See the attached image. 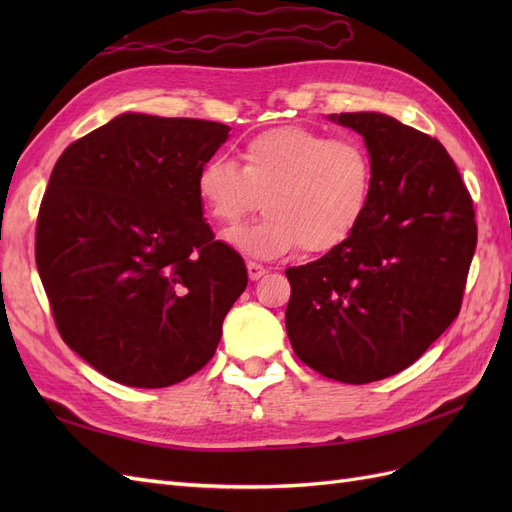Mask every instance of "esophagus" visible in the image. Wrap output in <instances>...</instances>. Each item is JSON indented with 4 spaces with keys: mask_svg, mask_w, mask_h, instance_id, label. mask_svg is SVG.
<instances>
[{
    "mask_svg": "<svg viewBox=\"0 0 512 512\" xmlns=\"http://www.w3.org/2000/svg\"><path fill=\"white\" fill-rule=\"evenodd\" d=\"M267 273V269L265 267H262V265H258V262H247V275H250V280H260V277L262 275H265Z\"/></svg>",
    "mask_w": 512,
    "mask_h": 512,
    "instance_id": "34e87169",
    "label": "esophagus"
}]
</instances>
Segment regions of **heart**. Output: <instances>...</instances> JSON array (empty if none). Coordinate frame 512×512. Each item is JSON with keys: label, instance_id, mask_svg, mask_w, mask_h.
<instances>
[{"label": "heart", "instance_id": "obj_1", "mask_svg": "<svg viewBox=\"0 0 512 512\" xmlns=\"http://www.w3.org/2000/svg\"><path fill=\"white\" fill-rule=\"evenodd\" d=\"M241 162V168L226 158L203 162L196 196L222 226L239 224L262 198L265 218L224 235L245 256L273 260L301 247L331 252L365 218L374 168L359 141L288 123L252 136Z\"/></svg>", "mask_w": 512, "mask_h": 512}]
</instances>
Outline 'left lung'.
<instances>
[{
	"label": "left lung",
	"mask_w": 512,
	"mask_h": 512,
	"mask_svg": "<svg viewBox=\"0 0 512 512\" xmlns=\"http://www.w3.org/2000/svg\"><path fill=\"white\" fill-rule=\"evenodd\" d=\"M363 136L374 183L352 237L286 269V331L318 374L367 384L406 369L457 318L476 250L472 198L440 141L382 113L329 115Z\"/></svg>",
	"instance_id": "1"
}]
</instances>
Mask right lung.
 Wrapping results in <instances>:
<instances>
[{
    "instance_id": "1",
    "label": "right lung",
    "mask_w": 512,
    "mask_h": 512,
    "mask_svg": "<svg viewBox=\"0 0 512 512\" xmlns=\"http://www.w3.org/2000/svg\"><path fill=\"white\" fill-rule=\"evenodd\" d=\"M224 123L123 113L57 160L36 228V265L64 342L100 374L162 389L203 369L247 286L213 239L196 173Z\"/></svg>"
}]
</instances>
